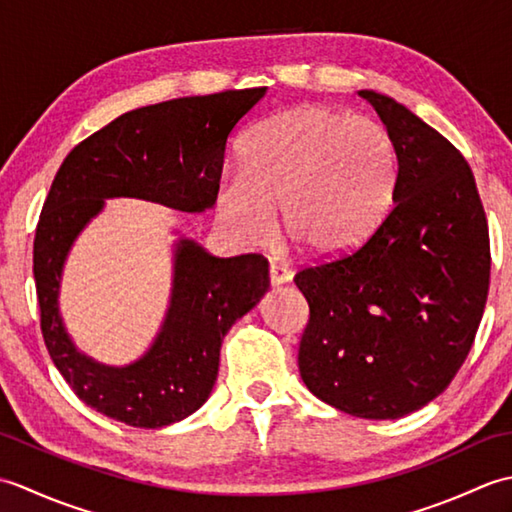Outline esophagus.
I'll list each match as a JSON object with an SVG mask.
<instances>
[{
  "label": "esophagus",
  "instance_id": "34e87169",
  "mask_svg": "<svg viewBox=\"0 0 512 512\" xmlns=\"http://www.w3.org/2000/svg\"><path fill=\"white\" fill-rule=\"evenodd\" d=\"M268 275H270V284L273 286H281V284H288V281H292V270L279 262L268 264Z\"/></svg>",
  "mask_w": 512,
  "mask_h": 512
}]
</instances>
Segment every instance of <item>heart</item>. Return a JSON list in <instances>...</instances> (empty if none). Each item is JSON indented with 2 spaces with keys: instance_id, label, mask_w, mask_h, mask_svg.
I'll return each mask as SVG.
<instances>
[{
  "instance_id": "1",
  "label": "heart",
  "mask_w": 512,
  "mask_h": 512,
  "mask_svg": "<svg viewBox=\"0 0 512 512\" xmlns=\"http://www.w3.org/2000/svg\"><path fill=\"white\" fill-rule=\"evenodd\" d=\"M400 158L372 116L301 105L250 129L242 171L222 176L215 211L237 239L259 244L281 220L319 257L345 255L385 220Z\"/></svg>"
}]
</instances>
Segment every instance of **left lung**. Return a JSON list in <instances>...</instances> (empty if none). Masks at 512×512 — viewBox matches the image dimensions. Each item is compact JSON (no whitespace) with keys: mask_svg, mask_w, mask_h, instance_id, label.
I'll use <instances>...</instances> for the list:
<instances>
[{"mask_svg":"<svg viewBox=\"0 0 512 512\" xmlns=\"http://www.w3.org/2000/svg\"><path fill=\"white\" fill-rule=\"evenodd\" d=\"M358 96L396 140L398 189L363 246L297 273L310 306L299 372L334 409L396 420L440 396L469 356L486 306L491 246L460 151L391 96Z\"/></svg>","mask_w":512,"mask_h":512,"instance_id":"1","label":"left lung"}]
</instances>
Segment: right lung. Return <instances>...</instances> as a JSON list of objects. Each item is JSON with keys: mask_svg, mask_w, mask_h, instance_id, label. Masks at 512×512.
<instances>
[{"mask_svg": "<svg viewBox=\"0 0 512 512\" xmlns=\"http://www.w3.org/2000/svg\"><path fill=\"white\" fill-rule=\"evenodd\" d=\"M266 88L187 96L118 116L76 145L54 176L35 235L41 332L74 394L129 427L160 429L198 411L217 380L220 347L237 319L270 286L257 253L215 257L180 237L173 250L169 308L149 350L114 367L76 350L59 310L72 244L110 198H138L184 213L215 204L228 134Z\"/></svg>", "mask_w": 512, "mask_h": 512, "instance_id": "obj_1", "label": "right lung"}]
</instances>
